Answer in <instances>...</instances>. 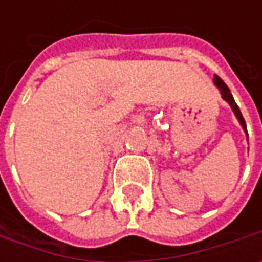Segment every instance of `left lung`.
Returning a JSON list of instances; mask_svg holds the SVG:
<instances>
[{"label": "left lung", "mask_w": 262, "mask_h": 262, "mask_svg": "<svg viewBox=\"0 0 262 262\" xmlns=\"http://www.w3.org/2000/svg\"><path fill=\"white\" fill-rule=\"evenodd\" d=\"M214 84H216L217 87H219V90H220V93H222V97L226 100L229 105L232 106V109H233V112H235V115L237 116V119H239V122H241V125H242V128L247 131V124H245V119H244V116H242V114H241V111H239V107H237V105L235 103V100H233V96H232V93H230V90H229V87L225 84V81L220 78L219 76H214ZM248 134V133H247Z\"/></svg>", "instance_id": "left-lung-1"}]
</instances>
